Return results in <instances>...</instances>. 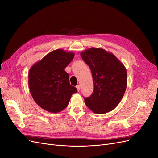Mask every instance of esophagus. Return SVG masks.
I'll use <instances>...</instances> for the list:
<instances>
[{
  "mask_svg": "<svg viewBox=\"0 0 158 158\" xmlns=\"http://www.w3.org/2000/svg\"><path fill=\"white\" fill-rule=\"evenodd\" d=\"M76 88H77V90H78V92H79V91H80V85H76Z\"/></svg>",
  "mask_w": 158,
  "mask_h": 158,
  "instance_id": "esophagus-1",
  "label": "esophagus"
}]
</instances>
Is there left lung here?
<instances>
[{
  "mask_svg": "<svg viewBox=\"0 0 158 158\" xmlns=\"http://www.w3.org/2000/svg\"><path fill=\"white\" fill-rule=\"evenodd\" d=\"M80 55L92 71L94 82L93 94L84 98L85 105L95 114L112 111L127 88L125 66L114 55L101 48H89Z\"/></svg>",
  "mask_w": 158,
  "mask_h": 158,
  "instance_id": "obj_1",
  "label": "left lung"
}]
</instances>
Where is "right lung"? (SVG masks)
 Wrapping results in <instances>:
<instances>
[{
	"label": "right lung",
	"mask_w": 158,
	"mask_h": 158,
	"mask_svg": "<svg viewBox=\"0 0 158 158\" xmlns=\"http://www.w3.org/2000/svg\"><path fill=\"white\" fill-rule=\"evenodd\" d=\"M74 53L63 49L50 52L37 62L28 73L30 93L35 103L51 113H59L68 106L77 89L70 84L64 69L73 60Z\"/></svg>",
	"instance_id": "obj_1"
}]
</instances>
